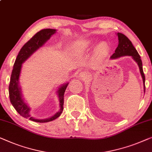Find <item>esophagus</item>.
<instances>
[{
	"mask_svg": "<svg viewBox=\"0 0 152 152\" xmlns=\"http://www.w3.org/2000/svg\"><path fill=\"white\" fill-rule=\"evenodd\" d=\"M79 77H80V78H82V79H85V78H87L88 77V74L87 72H80V74H79Z\"/></svg>",
	"mask_w": 152,
	"mask_h": 152,
	"instance_id": "esophagus-1",
	"label": "esophagus"
}]
</instances>
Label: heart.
Segmentation results:
<instances>
[{"mask_svg": "<svg viewBox=\"0 0 152 152\" xmlns=\"http://www.w3.org/2000/svg\"><path fill=\"white\" fill-rule=\"evenodd\" d=\"M89 47H91V44H89L88 42L83 44V45H81V47L83 48V49H86V48H88ZM107 50H108V49H107V46L105 45V44L102 43L99 45L97 48H96V53L98 56H103L107 53Z\"/></svg>", "mask_w": 152, "mask_h": 152, "instance_id": "1", "label": "heart"}]
</instances>
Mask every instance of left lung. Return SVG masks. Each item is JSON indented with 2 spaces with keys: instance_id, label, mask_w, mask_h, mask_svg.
Masks as SVG:
<instances>
[{
  "instance_id": "left-lung-1",
  "label": "left lung",
  "mask_w": 152,
  "mask_h": 152,
  "mask_svg": "<svg viewBox=\"0 0 152 152\" xmlns=\"http://www.w3.org/2000/svg\"><path fill=\"white\" fill-rule=\"evenodd\" d=\"M118 45L116 48L114 53L110 57L111 59H116L117 58H120L122 56H132L134 60L136 63L138 64V67H139L140 74H141L142 81L144 84V92H145V77L143 70H142V61L140 60V57L137 52V50L134 47L132 42L127 38V37L125 36L124 34L118 33Z\"/></svg>"
}]
</instances>
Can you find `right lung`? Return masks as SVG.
I'll return each mask as SVG.
<instances>
[{
    "instance_id": "right-lung-1",
    "label": "right lung",
    "mask_w": 152,
    "mask_h": 152,
    "mask_svg": "<svg viewBox=\"0 0 152 152\" xmlns=\"http://www.w3.org/2000/svg\"><path fill=\"white\" fill-rule=\"evenodd\" d=\"M56 29L52 28H44L36 33L34 36L28 40L27 43H25L23 47L21 48L18 54L17 58L15 61L14 67L11 75L10 82L9 85V94H10V99L15 110L18 113L22 116L26 118H28L33 121L38 123H46L52 121L60 116L61 113L63 111V105H64V92L68 86L69 83L61 86L59 88L58 93V96L60 99V109L54 116H51L49 118L46 119H36L33 118L29 113L30 108L28 105L24 102L23 99L22 98L20 88L18 85V80L20 70L22 67V64L28 59L37 49L41 47L50 37L56 33Z\"/></svg>"
}]
</instances>
